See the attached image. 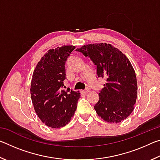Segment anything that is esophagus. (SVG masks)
I'll list each match as a JSON object with an SVG mask.
<instances>
[{
	"instance_id": "obj_1",
	"label": "esophagus",
	"mask_w": 160,
	"mask_h": 160,
	"mask_svg": "<svg viewBox=\"0 0 160 160\" xmlns=\"http://www.w3.org/2000/svg\"><path fill=\"white\" fill-rule=\"evenodd\" d=\"M81 92H82L83 94H87L88 92H90V89L88 88H86L85 90H82Z\"/></svg>"
}]
</instances>
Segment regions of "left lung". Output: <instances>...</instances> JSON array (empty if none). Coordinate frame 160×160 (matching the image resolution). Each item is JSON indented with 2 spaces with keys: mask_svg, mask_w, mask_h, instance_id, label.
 <instances>
[{
  "mask_svg": "<svg viewBox=\"0 0 160 160\" xmlns=\"http://www.w3.org/2000/svg\"><path fill=\"white\" fill-rule=\"evenodd\" d=\"M76 51L88 56L97 66V76L106 79L94 105L97 114L109 123L125 120L134 109L138 94L136 75L128 58L106 43L87 44Z\"/></svg>",
  "mask_w": 160,
  "mask_h": 160,
  "instance_id": "8db88e82",
  "label": "left lung"
}]
</instances>
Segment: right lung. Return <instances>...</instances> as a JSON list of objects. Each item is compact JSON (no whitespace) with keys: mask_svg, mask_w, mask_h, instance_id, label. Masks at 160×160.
<instances>
[{"mask_svg":"<svg viewBox=\"0 0 160 160\" xmlns=\"http://www.w3.org/2000/svg\"><path fill=\"white\" fill-rule=\"evenodd\" d=\"M75 48L74 46H63L50 49L38 62L32 75V104L40 120L51 128L66 126L77 109L79 92L62 89L66 61Z\"/></svg>","mask_w":160,"mask_h":160,"instance_id":"1","label":"right lung"}]
</instances>
